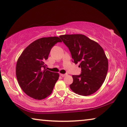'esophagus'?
<instances>
[{
  "label": "esophagus",
  "mask_w": 127,
  "mask_h": 127,
  "mask_svg": "<svg viewBox=\"0 0 127 127\" xmlns=\"http://www.w3.org/2000/svg\"><path fill=\"white\" fill-rule=\"evenodd\" d=\"M60 75H61V76H62V77H65V76H66V74H60Z\"/></svg>",
  "instance_id": "1"
}]
</instances>
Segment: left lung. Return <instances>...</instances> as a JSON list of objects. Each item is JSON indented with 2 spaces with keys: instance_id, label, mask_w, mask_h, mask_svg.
<instances>
[{
  "instance_id": "obj_1",
  "label": "left lung",
  "mask_w": 127,
  "mask_h": 127,
  "mask_svg": "<svg viewBox=\"0 0 127 127\" xmlns=\"http://www.w3.org/2000/svg\"><path fill=\"white\" fill-rule=\"evenodd\" d=\"M71 54L72 62L79 63V75H73L69 87L76 94L89 96L101 86L108 70V61L99 44L81 34L59 36Z\"/></svg>"
}]
</instances>
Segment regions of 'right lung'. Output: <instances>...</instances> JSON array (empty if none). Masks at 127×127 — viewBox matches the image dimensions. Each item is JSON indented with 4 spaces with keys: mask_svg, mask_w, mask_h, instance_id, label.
<instances>
[{
    "mask_svg": "<svg viewBox=\"0 0 127 127\" xmlns=\"http://www.w3.org/2000/svg\"><path fill=\"white\" fill-rule=\"evenodd\" d=\"M61 42L58 37L39 38L30 44L19 57L16 64L17 79L21 89L30 97L42 100L52 92L59 74L47 70L45 62L51 49Z\"/></svg>",
    "mask_w": 127,
    "mask_h": 127,
    "instance_id": "right-lung-1",
    "label": "right lung"
}]
</instances>
